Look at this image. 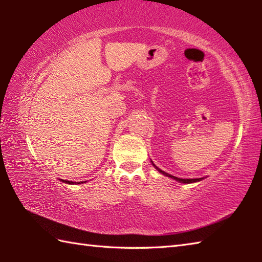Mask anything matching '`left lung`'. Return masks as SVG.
Here are the masks:
<instances>
[{"label":"left lung","mask_w":262,"mask_h":262,"mask_svg":"<svg viewBox=\"0 0 262 262\" xmlns=\"http://www.w3.org/2000/svg\"><path fill=\"white\" fill-rule=\"evenodd\" d=\"M152 164H153V162H152ZM154 165V168L157 169L159 172H161V173L162 174H164V176H166V177H169V178H172V179H174V180H177V181H179V182H182V183H191V182H197V181H200L203 179V178H198V179H180V178H177V177H173V176H171V174H169V173H166V172H164V171H162L161 169H159L157 165L155 164H153Z\"/></svg>","instance_id":"obj_1"}]
</instances>
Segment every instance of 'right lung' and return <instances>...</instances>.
I'll list each match as a JSON object with an SVG mask.
<instances>
[{
	"label": "right lung",
	"mask_w": 262,
	"mask_h": 262,
	"mask_svg": "<svg viewBox=\"0 0 262 262\" xmlns=\"http://www.w3.org/2000/svg\"><path fill=\"white\" fill-rule=\"evenodd\" d=\"M65 183H70V185H74V183H82V182H73V181H68V180H62Z\"/></svg>",
	"instance_id": "1"
}]
</instances>
